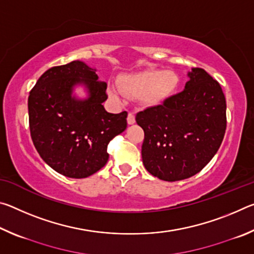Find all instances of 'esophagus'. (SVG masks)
<instances>
[{"label":"esophagus","instance_id":"1","mask_svg":"<svg viewBox=\"0 0 254 254\" xmlns=\"http://www.w3.org/2000/svg\"><path fill=\"white\" fill-rule=\"evenodd\" d=\"M134 122H135L134 114H133V113H128V115H127V123H128V124H133Z\"/></svg>","mask_w":254,"mask_h":254}]
</instances>
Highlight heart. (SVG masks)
<instances>
[{
  "label": "heart",
  "mask_w": 254,
  "mask_h": 254,
  "mask_svg": "<svg viewBox=\"0 0 254 254\" xmlns=\"http://www.w3.org/2000/svg\"><path fill=\"white\" fill-rule=\"evenodd\" d=\"M178 84L179 77L173 70L148 69L122 77L119 81L120 89L112 86L109 93L114 100H119L122 93L128 97H141L148 106H156L173 95Z\"/></svg>",
  "instance_id": "b5f03b06"
}]
</instances>
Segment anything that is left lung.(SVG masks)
<instances>
[{
  "label": "left lung",
  "mask_w": 254,
  "mask_h": 254,
  "mask_svg": "<svg viewBox=\"0 0 254 254\" xmlns=\"http://www.w3.org/2000/svg\"><path fill=\"white\" fill-rule=\"evenodd\" d=\"M185 89L161 105L136 113L144 131L142 162L166 182L191 177L221 147L226 130V101L217 80L203 68H192Z\"/></svg>",
  "instance_id": "8db88e82"
}]
</instances>
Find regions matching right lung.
<instances>
[{"instance_id": "1", "label": "right lung", "mask_w": 254, "mask_h": 254, "mask_svg": "<svg viewBox=\"0 0 254 254\" xmlns=\"http://www.w3.org/2000/svg\"><path fill=\"white\" fill-rule=\"evenodd\" d=\"M96 69L75 60L41 75L28 98L32 142L47 165L69 178H86L109 160L107 144L127 128V112L107 113L106 83ZM84 83L90 96L71 97L72 87Z\"/></svg>"}]
</instances>
